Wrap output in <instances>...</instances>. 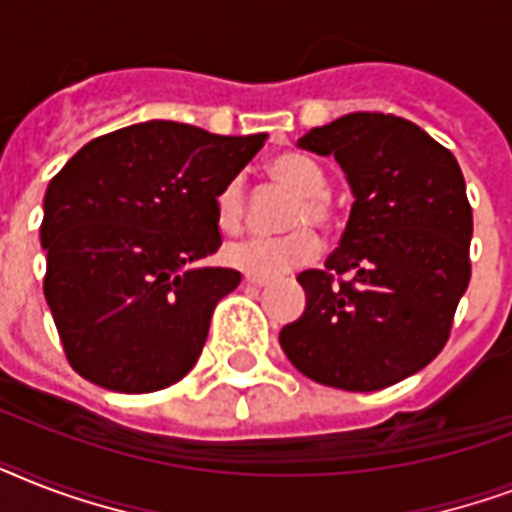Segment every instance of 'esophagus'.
<instances>
[{
    "label": "esophagus",
    "instance_id": "esophagus-1",
    "mask_svg": "<svg viewBox=\"0 0 512 512\" xmlns=\"http://www.w3.org/2000/svg\"><path fill=\"white\" fill-rule=\"evenodd\" d=\"M244 281H247V284H252V287H265V284H271V276H257V273H247V276H244Z\"/></svg>",
    "mask_w": 512,
    "mask_h": 512
}]
</instances>
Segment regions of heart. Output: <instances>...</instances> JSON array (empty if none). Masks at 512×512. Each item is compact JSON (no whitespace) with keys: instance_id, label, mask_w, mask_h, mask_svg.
<instances>
[{"instance_id":"b5f03b06","label":"heart","mask_w":512,"mask_h":512,"mask_svg":"<svg viewBox=\"0 0 512 512\" xmlns=\"http://www.w3.org/2000/svg\"><path fill=\"white\" fill-rule=\"evenodd\" d=\"M268 175L295 196L287 212V228L295 231L276 239L249 236L225 247V263L257 276H279L311 263L319 255V239L308 225L329 228L335 223V207L327 196V172L321 170L316 159L300 151H281L268 162ZM215 215L223 231L233 233L244 225L247 201L239 177H233L220 188L215 199Z\"/></svg>"}]
</instances>
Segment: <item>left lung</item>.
<instances>
[{
    "mask_svg": "<svg viewBox=\"0 0 512 512\" xmlns=\"http://www.w3.org/2000/svg\"><path fill=\"white\" fill-rule=\"evenodd\" d=\"M297 146L335 156L356 201L324 268L297 276L308 305L281 329V348L321 385H396L444 350L468 289L473 209L460 164L417 124L377 111L313 127Z\"/></svg>",
    "mask_w": 512,
    "mask_h": 512,
    "instance_id": "left-lung-1",
    "label": "left lung"
}]
</instances>
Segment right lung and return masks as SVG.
I'll use <instances>...</instances> for the list:
<instances>
[{
    "label": "right lung",
    "mask_w": 512,
    "mask_h": 512,
    "mask_svg": "<svg viewBox=\"0 0 512 512\" xmlns=\"http://www.w3.org/2000/svg\"><path fill=\"white\" fill-rule=\"evenodd\" d=\"M177 122L108 132L76 151L44 193V297L68 364L119 393H154L191 372L231 268H193L223 244L215 199L263 148Z\"/></svg>",
    "instance_id": "1"
}]
</instances>
